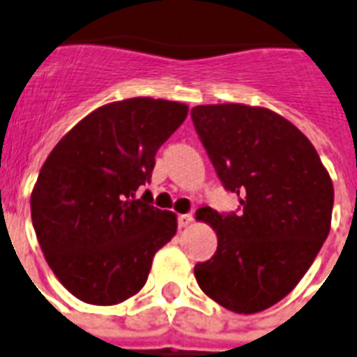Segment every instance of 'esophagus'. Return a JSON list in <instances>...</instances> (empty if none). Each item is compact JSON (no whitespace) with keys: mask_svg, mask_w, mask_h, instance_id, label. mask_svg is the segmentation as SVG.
<instances>
[{"mask_svg":"<svg viewBox=\"0 0 357 357\" xmlns=\"http://www.w3.org/2000/svg\"><path fill=\"white\" fill-rule=\"evenodd\" d=\"M192 223H193L192 213H182V215H178V227L181 228H188Z\"/></svg>","mask_w":357,"mask_h":357,"instance_id":"esophagus-1","label":"esophagus"}]
</instances>
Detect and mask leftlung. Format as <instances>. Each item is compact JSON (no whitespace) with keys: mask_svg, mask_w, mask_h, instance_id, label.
Masks as SVG:
<instances>
[{"mask_svg":"<svg viewBox=\"0 0 357 357\" xmlns=\"http://www.w3.org/2000/svg\"><path fill=\"white\" fill-rule=\"evenodd\" d=\"M219 181L241 212L199 208L218 250L195 265L197 284L234 313L264 312L295 289L332 225L333 184L312 142L291 121L241 102L192 108Z\"/></svg>","mask_w":357,"mask_h":357,"instance_id":"8db88e82","label":"left lung"}]
</instances>
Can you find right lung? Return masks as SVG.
Here are the masks:
<instances>
[{
  "instance_id": "add662e5",
  "label": "right lung",
  "mask_w": 357,
  "mask_h": 357,
  "mask_svg": "<svg viewBox=\"0 0 357 357\" xmlns=\"http://www.w3.org/2000/svg\"><path fill=\"white\" fill-rule=\"evenodd\" d=\"M188 116V105L130 98L96 108L62 136L31 193V218L45 261L79 301L114 306L145 286L176 215L136 190L155 155Z\"/></svg>"
}]
</instances>
